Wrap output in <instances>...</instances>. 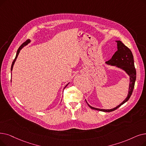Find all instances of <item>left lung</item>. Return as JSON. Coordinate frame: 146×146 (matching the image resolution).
Wrapping results in <instances>:
<instances>
[{
	"label": "left lung",
	"mask_w": 146,
	"mask_h": 146,
	"mask_svg": "<svg viewBox=\"0 0 146 146\" xmlns=\"http://www.w3.org/2000/svg\"><path fill=\"white\" fill-rule=\"evenodd\" d=\"M116 42H117V50L115 53V54L113 55L111 58L110 60H109L108 61H106V63L107 64L115 66L118 68H122L129 76L130 82L128 96L122 103H120L119 106L116 107L115 108L109 110L94 108V107H91V106L89 105L85 100L86 102L89 106V107L92 109L104 112H110L115 110L117 108H119V107L121 106L122 104L125 103L126 101L129 99L132 94L133 90H134L135 82L136 80V70L134 66V61L132 53L131 52V50L127 46H126L121 41L117 40Z\"/></svg>",
	"instance_id": "1"
}]
</instances>
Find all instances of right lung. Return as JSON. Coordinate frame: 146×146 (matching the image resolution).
I'll return each instance as SVG.
<instances>
[{"label":"right lung","mask_w":146,"mask_h":146,"mask_svg":"<svg viewBox=\"0 0 146 146\" xmlns=\"http://www.w3.org/2000/svg\"><path fill=\"white\" fill-rule=\"evenodd\" d=\"M30 42V40H27L26 42H24L22 45L19 47V48H18V49L17 50V54H16V56H15V59L14 60V61H13V62H12V66H11V70L12 71V68H13V66H14V63H15V61H16V59H17V56H18V54H19V53H20V50L24 46H26V45H27V44L29 43ZM68 84L64 87V89L66 88V86L68 85Z\"/></svg>","instance_id":"obj_1"}]
</instances>
